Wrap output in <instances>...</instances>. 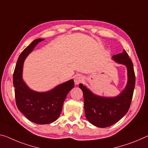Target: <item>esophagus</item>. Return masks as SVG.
<instances>
[{"instance_id": "esophagus-1", "label": "esophagus", "mask_w": 148, "mask_h": 148, "mask_svg": "<svg viewBox=\"0 0 148 148\" xmlns=\"http://www.w3.org/2000/svg\"><path fill=\"white\" fill-rule=\"evenodd\" d=\"M83 81V77L82 75H78L75 76V77L74 79V82L75 85H79V84L81 83Z\"/></svg>"}]
</instances>
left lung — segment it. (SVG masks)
Listing matches in <instances>:
<instances>
[{
	"instance_id": "1",
	"label": "left lung",
	"mask_w": 148,
	"mask_h": 148,
	"mask_svg": "<svg viewBox=\"0 0 148 148\" xmlns=\"http://www.w3.org/2000/svg\"><path fill=\"white\" fill-rule=\"evenodd\" d=\"M112 59L117 63L125 65L127 69L126 85L119 95L114 97L100 96L83 84L79 85L83 92L86 118L90 124L99 128L112 126L128 112L135 87L133 63L126 51L124 49L122 53L113 56Z\"/></svg>"
}]
</instances>
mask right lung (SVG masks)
<instances>
[{"label":"right lung","mask_w":148,"mask_h":148,"mask_svg":"<svg viewBox=\"0 0 148 148\" xmlns=\"http://www.w3.org/2000/svg\"><path fill=\"white\" fill-rule=\"evenodd\" d=\"M34 40L20 54L13 75L16 103L18 110L29 121L38 124L55 122L60 116L63 104L69 92L74 87L73 79L57 85L44 92L36 91L29 88L23 79L24 63L27 57L40 42Z\"/></svg>","instance_id":"add662e5"}]
</instances>
